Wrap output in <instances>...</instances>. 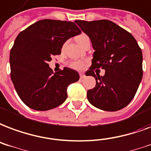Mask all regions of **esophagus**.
I'll return each instance as SVG.
<instances>
[{
  "label": "esophagus",
  "instance_id": "1",
  "mask_svg": "<svg viewBox=\"0 0 151 151\" xmlns=\"http://www.w3.org/2000/svg\"><path fill=\"white\" fill-rule=\"evenodd\" d=\"M79 75H80V78H81V79H83V78H85V77H86V75H85V74H84V73H81L80 74H79Z\"/></svg>",
  "mask_w": 151,
  "mask_h": 151
}]
</instances>
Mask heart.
<instances>
[{
	"label": "heart",
	"mask_w": 151,
	"mask_h": 151,
	"mask_svg": "<svg viewBox=\"0 0 151 151\" xmlns=\"http://www.w3.org/2000/svg\"><path fill=\"white\" fill-rule=\"evenodd\" d=\"M76 40H77V42L81 46L86 40H89V38H88L87 35L81 33V34L78 35L77 38H76ZM69 65H70L71 68L75 69V70H81L85 66V63L83 62H81V61H73V62H70Z\"/></svg>",
	"instance_id": "1"
}]
</instances>
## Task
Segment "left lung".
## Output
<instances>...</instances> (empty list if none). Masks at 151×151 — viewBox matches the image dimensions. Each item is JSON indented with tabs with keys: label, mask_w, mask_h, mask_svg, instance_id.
Segmentation results:
<instances>
[{
	"label": "left lung",
	"mask_w": 151,
	"mask_h": 151,
	"mask_svg": "<svg viewBox=\"0 0 151 151\" xmlns=\"http://www.w3.org/2000/svg\"><path fill=\"white\" fill-rule=\"evenodd\" d=\"M75 23L90 38L95 50L86 73L96 79V86L87 92L89 103L104 111L124 109L134 98L142 80L141 48L130 32L110 20L77 19ZM100 68L106 70L103 77L94 71Z\"/></svg>",
	"instance_id": "left-lung-1"
}]
</instances>
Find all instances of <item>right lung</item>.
I'll return each mask as SVG.
<instances>
[{"instance_id": "right-lung-1", "label": "right lung", "mask_w": 151, "mask_h": 151, "mask_svg": "<svg viewBox=\"0 0 151 151\" xmlns=\"http://www.w3.org/2000/svg\"><path fill=\"white\" fill-rule=\"evenodd\" d=\"M81 33L73 22L45 19L17 35L9 56L10 75L19 98L30 109L47 111L66 100L67 87L79 80V74L67 67L54 73L48 62L60 55L68 39Z\"/></svg>"}]
</instances>
